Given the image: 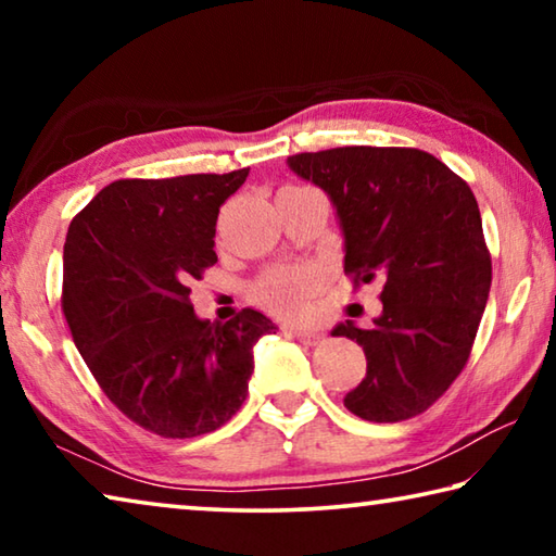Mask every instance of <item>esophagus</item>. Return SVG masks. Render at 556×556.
I'll return each instance as SVG.
<instances>
[{"instance_id": "obj_1", "label": "esophagus", "mask_w": 556, "mask_h": 556, "mask_svg": "<svg viewBox=\"0 0 556 556\" xmlns=\"http://www.w3.org/2000/svg\"><path fill=\"white\" fill-rule=\"evenodd\" d=\"M289 333L294 336L296 341L306 343V345H316V343H321V341H324V333L312 331V328H289Z\"/></svg>"}]
</instances>
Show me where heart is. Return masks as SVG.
Wrapping results in <instances>:
<instances>
[{"label": "heart", "instance_id": "obj_1", "mask_svg": "<svg viewBox=\"0 0 556 556\" xmlns=\"http://www.w3.org/2000/svg\"><path fill=\"white\" fill-rule=\"evenodd\" d=\"M316 267H275L269 269L255 285V299L269 312L287 318H299L306 314L308 299L318 289Z\"/></svg>", "mask_w": 556, "mask_h": 556}]
</instances>
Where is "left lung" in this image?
<instances>
[{"instance_id": "obj_1", "label": "left lung", "mask_w": 556, "mask_h": 556, "mask_svg": "<svg viewBox=\"0 0 556 556\" xmlns=\"http://www.w3.org/2000/svg\"><path fill=\"white\" fill-rule=\"evenodd\" d=\"M287 164L331 199L353 285L384 281L375 326L331 331L363 345L368 361L343 404L368 421L417 417L464 370L491 291L473 191L419 149L338 147Z\"/></svg>"}]
</instances>
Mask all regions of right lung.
Returning a JSON list of instances; mask_svg holds the SVG:
<instances>
[{
    "label": "right lung",
    "instance_id": "1",
    "mask_svg": "<svg viewBox=\"0 0 556 556\" xmlns=\"http://www.w3.org/2000/svg\"><path fill=\"white\" fill-rule=\"evenodd\" d=\"M250 168L125 178L75 215L63 248V314L102 392L139 427L191 439L248 397L252 348L271 318H199L191 281L218 262L215 220Z\"/></svg>",
    "mask_w": 556,
    "mask_h": 556
}]
</instances>
